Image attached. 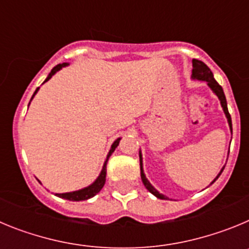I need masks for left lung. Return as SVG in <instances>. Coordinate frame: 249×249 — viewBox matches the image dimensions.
<instances>
[{"instance_id": "left-lung-1", "label": "left lung", "mask_w": 249, "mask_h": 249, "mask_svg": "<svg viewBox=\"0 0 249 249\" xmlns=\"http://www.w3.org/2000/svg\"><path fill=\"white\" fill-rule=\"evenodd\" d=\"M192 66H193L192 78L193 80L204 81V82H207V85H208V87L212 89L213 93H214L215 96L218 97V100L221 101V106H222V108H223L224 114H226V117H227L231 131H232V120H231V114H230V112H228V108H227V101H226V96H224L223 89H222L221 86L218 85V82L214 80L212 71H211L210 68H208V66H207L206 63H203L202 61H198V59H192ZM140 166H141V178H142V182H143L144 187H146L147 190H148L152 195L156 196L157 198L167 199L166 196H163L162 193L158 192V191L156 190L155 187L152 186L151 183H149V181L146 178V175H144V172H143V167H142L143 166V163H142V153H141V152H140ZM223 169H224V167L221 169V172L218 173V176H217V177L213 179L212 183H214L215 179H217V178L221 176V173L223 172Z\"/></svg>"}]
</instances>
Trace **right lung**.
<instances>
[{"instance_id":"1","label":"right lung","mask_w":249,"mask_h":249,"mask_svg":"<svg viewBox=\"0 0 249 249\" xmlns=\"http://www.w3.org/2000/svg\"><path fill=\"white\" fill-rule=\"evenodd\" d=\"M66 66H68V63H59V65L54 66V67L52 68V71H51L50 74H48V76H47V78H46V80H45V82H47V81L50 80L51 77L53 76V74L56 73V72H58L59 70H61V68L66 67ZM45 82H43V83H45ZM38 89H39V87L36 89V91H35V93H34V96H32V98L35 97V94L37 93V91H38ZM32 98H31V100H32ZM120 141H121V138H117V140L114 141L113 143H112L111 149H109L108 155H107V158H106L105 163H103L102 171H101L100 176H98L97 179H96V181H94L93 183L89 184V187H85V188H82V190L73 191V192L56 193L57 197H59V198L68 199V201H76V202H78V201H86V199H89V198H92L93 196L97 195V193L100 192L101 190H102V187L105 186V182H106V172H107V168H106V166H107V162H108L109 156H111L112 153H113L114 149L117 148L118 143H120Z\"/></svg>"}]
</instances>
